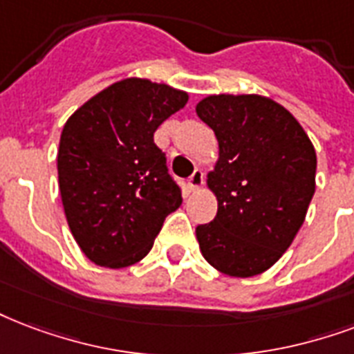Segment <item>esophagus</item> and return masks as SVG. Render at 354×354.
Instances as JSON below:
<instances>
[{
  "label": "esophagus",
  "instance_id": "esophagus-1",
  "mask_svg": "<svg viewBox=\"0 0 354 354\" xmlns=\"http://www.w3.org/2000/svg\"><path fill=\"white\" fill-rule=\"evenodd\" d=\"M202 183H204V172H202L201 169H196V171L191 174V178H189L187 185L191 191H198V189L202 187Z\"/></svg>",
  "mask_w": 354,
  "mask_h": 354
}]
</instances>
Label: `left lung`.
Wrapping results in <instances>:
<instances>
[{"instance_id":"8db88e82","label":"left lung","mask_w":354,"mask_h":354,"mask_svg":"<svg viewBox=\"0 0 354 354\" xmlns=\"http://www.w3.org/2000/svg\"><path fill=\"white\" fill-rule=\"evenodd\" d=\"M196 115L219 142L206 180L217 215L196 226L201 252L223 274L256 277L303 226L315 191L314 145L284 105L260 94H209Z\"/></svg>"}]
</instances>
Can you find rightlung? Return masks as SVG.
I'll list each match as a JSON object with an SVG mask.
<instances>
[{
  "label": "right lung",
  "instance_id": "1",
  "mask_svg": "<svg viewBox=\"0 0 354 354\" xmlns=\"http://www.w3.org/2000/svg\"><path fill=\"white\" fill-rule=\"evenodd\" d=\"M189 94L145 77L113 83L75 109L61 133L59 191L83 254L122 269L141 261L182 191L153 133Z\"/></svg>",
  "mask_w": 354,
  "mask_h": 354
}]
</instances>
